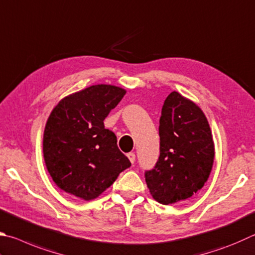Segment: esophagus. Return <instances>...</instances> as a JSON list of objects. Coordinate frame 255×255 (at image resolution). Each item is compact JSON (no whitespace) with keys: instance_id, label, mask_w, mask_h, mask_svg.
<instances>
[{"instance_id":"1","label":"esophagus","mask_w":255,"mask_h":255,"mask_svg":"<svg viewBox=\"0 0 255 255\" xmlns=\"http://www.w3.org/2000/svg\"><path fill=\"white\" fill-rule=\"evenodd\" d=\"M127 157L129 158V160H130V163H131V164L135 163V160H136V155L133 154V152H129V154H127Z\"/></svg>"}]
</instances>
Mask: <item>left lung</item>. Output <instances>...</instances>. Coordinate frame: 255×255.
Instances as JSON below:
<instances>
[{
  "instance_id": "obj_1",
  "label": "left lung",
  "mask_w": 255,
  "mask_h": 255,
  "mask_svg": "<svg viewBox=\"0 0 255 255\" xmlns=\"http://www.w3.org/2000/svg\"><path fill=\"white\" fill-rule=\"evenodd\" d=\"M158 129L160 154L154 169L146 172V183L155 201L175 204L204 186L214 163V141L202 109L177 91L166 98Z\"/></svg>"
}]
</instances>
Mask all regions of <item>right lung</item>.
I'll return each instance as SVG.
<instances>
[{
    "mask_svg": "<svg viewBox=\"0 0 255 255\" xmlns=\"http://www.w3.org/2000/svg\"><path fill=\"white\" fill-rule=\"evenodd\" d=\"M126 95L123 88L95 85L59 101L47 120L43 157L55 185L91 201L112 186L130 161L104 120Z\"/></svg>",
    "mask_w": 255,
    "mask_h": 255,
    "instance_id": "add662e5",
    "label": "right lung"
}]
</instances>
